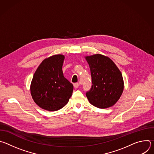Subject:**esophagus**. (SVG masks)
<instances>
[{
    "mask_svg": "<svg viewBox=\"0 0 154 154\" xmlns=\"http://www.w3.org/2000/svg\"><path fill=\"white\" fill-rule=\"evenodd\" d=\"M79 86V83H74V87L75 88H77Z\"/></svg>",
    "mask_w": 154,
    "mask_h": 154,
    "instance_id": "34e87169",
    "label": "esophagus"
}]
</instances>
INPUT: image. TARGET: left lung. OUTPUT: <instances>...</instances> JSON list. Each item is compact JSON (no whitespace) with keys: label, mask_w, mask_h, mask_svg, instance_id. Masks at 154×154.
<instances>
[{"label":"left lung","mask_w":154,"mask_h":154,"mask_svg":"<svg viewBox=\"0 0 154 154\" xmlns=\"http://www.w3.org/2000/svg\"><path fill=\"white\" fill-rule=\"evenodd\" d=\"M91 75V88L86 93L90 102L99 108L115 105L123 90L122 75L114 62L105 56L96 54L86 57Z\"/></svg>","instance_id":"1"}]
</instances>
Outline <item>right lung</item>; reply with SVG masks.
Listing matches in <instances>:
<instances>
[{
  "label": "right lung",
  "mask_w": 154,
  "mask_h": 154,
  "mask_svg": "<svg viewBox=\"0 0 154 154\" xmlns=\"http://www.w3.org/2000/svg\"><path fill=\"white\" fill-rule=\"evenodd\" d=\"M64 55L44 60L35 71L30 91L35 102L42 109L57 111L68 103L74 86L63 73Z\"/></svg>",
  "instance_id": "add662e5"
}]
</instances>
